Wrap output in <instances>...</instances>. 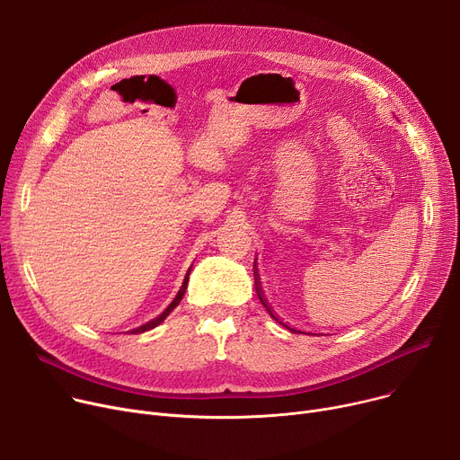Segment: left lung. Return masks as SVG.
<instances>
[{"instance_id":"obj_1","label":"left lung","mask_w":460,"mask_h":460,"mask_svg":"<svg viewBox=\"0 0 460 460\" xmlns=\"http://www.w3.org/2000/svg\"><path fill=\"white\" fill-rule=\"evenodd\" d=\"M255 288H257V295H259V298H261L262 305L269 309V313H270V317H272V319H276V321H279V319H278V317L274 315V313H272V309H270V307L267 305V300H264V298H262V293H261V287H259V281H257V278H255ZM279 324H283V323L279 321ZM283 326H285V328H288V330H291V332H296V330H295V328H291V326H287V324H283ZM298 332H300V330H298Z\"/></svg>"}]
</instances>
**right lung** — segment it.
<instances>
[{"label":"right lung","instance_id":"obj_1","mask_svg":"<svg viewBox=\"0 0 460 460\" xmlns=\"http://www.w3.org/2000/svg\"><path fill=\"white\" fill-rule=\"evenodd\" d=\"M188 276H190V270H188V274H186V278H184V281H182V287H181V291L177 293V296H175V300L169 304L167 307H165V311L162 313V315H158L156 319H153V321H149L147 324H143V326H139V328H134V330H130V333H143V332H147V330H153V328H156L160 323H164V319L169 315V313H172L177 305H179V302L182 300V296H184V293H186V287H188Z\"/></svg>","mask_w":460,"mask_h":460}]
</instances>
